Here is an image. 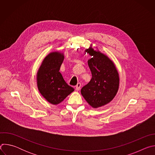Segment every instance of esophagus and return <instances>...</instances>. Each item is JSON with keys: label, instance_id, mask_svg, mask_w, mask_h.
Segmentation results:
<instances>
[{"label": "esophagus", "instance_id": "34e87169", "mask_svg": "<svg viewBox=\"0 0 155 155\" xmlns=\"http://www.w3.org/2000/svg\"><path fill=\"white\" fill-rule=\"evenodd\" d=\"M81 86V84L80 83H77V84L76 85V87H75L76 90H77V91H78V90L80 89Z\"/></svg>", "mask_w": 155, "mask_h": 155}]
</instances>
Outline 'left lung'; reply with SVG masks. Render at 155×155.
<instances>
[{"label": "left lung", "mask_w": 155, "mask_h": 155, "mask_svg": "<svg viewBox=\"0 0 155 155\" xmlns=\"http://www.w3.org/2000/svg\"><path fill=\"white\" fill-rule=\"evenodd\" d=\"M85 51L92 56L87 61L92 78L81 88V93L91 107L97 108L115 97L119 87V75L114 62L107 56L91 47Z\"/></svg>", "instance_id": "8db88e82"}]
</instances>
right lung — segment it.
I'll return each mask as SVG.
<instances>
[{"instance_id": "right-lung-1", "label": "right lung", "mask_w": 155, "mask_h": 155, "mask_svg": "<svg viewBox=\"0 0 155 155\" xmlns=\"http://www.w3.org/2000/svg\"><path fill=\"white\" fill-rule=\"evenodd\" d=\"M64 55L59 52L50 53L42 62L37 75L38 89L48 102L57 105L74 91L66 83L59 72Z\"/></svg>"}]
</instances>
